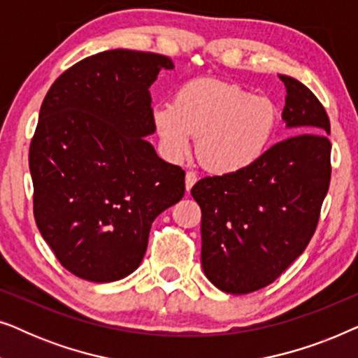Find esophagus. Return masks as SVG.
<instances>
[{"instance_id": "obj_1", "label": "esophagus", "mask_w": 358, "mask_h": 358, "mask_svg": "<svg viewBox=\"0 0 358 358\" xmlns=\"http://www.w3.org/2000/svg\"><path fill=\"white\" fill-rule=\"evenodd\" d=\"M195 182H197V174H195L194 171H187V173H185V190L189 192Z\"/></svg>"}]
</instances>
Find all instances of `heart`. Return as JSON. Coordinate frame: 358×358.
Returning <instances> with one entry per match:
<instances>
[{
    "label": "heart",
    "mask_w": 358,
    "mask_h": 358,
    "mask_svg": "<svg viewBox=\"0 0 358 358\" xmlns=\"http://www.w3.org/2000/svg\"><path fill=\"white\" fill-rule=\"evenodd\" d=\"M153 125L166 153L182 158L197 138V156L217 174L246 171L271 148L278 124L272 99L233 83L195 78L171 102L153 107Z\"/></svg>",
    "instance_id": "b5f03b06"
}]
</instances>
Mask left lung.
<instances>
[{
  "mask_svg": "<svg viewBox=\"0 0 358 358\" xmlns=\"http://www.w3.org/2000/svg\"><path fill=\"white\" fill-rule=\"evenodd\" d=\"M278 78L292 136L249 169L203 178L190 190L202 210V268L231 295L267 287L305 251L329 189V117L303 83Z\"/></svg>",
  "mask_w": 358,
  "mask_h": 358,
  "instance_id": "1",
  "label": "left lung"
}]
</instances>
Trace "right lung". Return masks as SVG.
Wrapping results in <instances>:
<instances>
[{
    "label": "right lung",
    "mask_w": 358,
    "mask_h": 358,
    "mask_svg": "<svg viewBox=\"0 0 358 358\" xmlns=\"http://www.w3.org/2000/svg\"><path fill=\"white\" fill-rule=\"evenodd\" d=\"M171 58L125 48L57 78L29 148L34 217L63 267L85 280L136 271L151 223L184 197L185 173L156 155L150 86Z\"/></svg>",
    "instance_id": "right-lung-1"
}]
</instances>
